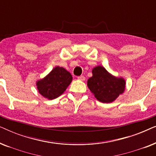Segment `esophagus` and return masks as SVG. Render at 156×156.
Listing matches in <instances>:
<instances>
[{"mask_svg": "<svg viewBox=\"0 0 156 156\" xmlns=\"http://www.w3.org/2000/svg\"><path fill=\"white\" fill-rule=\"evenodd\" d=\"M77 79H78L79 80H80V81H84V80H85V77H84V76H78Z\"/></svg>", "mask_w": 156, "mask_h": 156, "instance_id": "esophagus-1", "label": "esophagus"}]
</instances>
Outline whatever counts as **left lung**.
I'll return each mask as SVG.
<instances>
[{"mask_svg": "<svg viewBox=\"0 0 156 156\" xmlns=\"http://www.w3.org/2000/svg\"><path fill=\"white\" fill-rule=\"evenodd\" d=\"M87 87L96 99L102 103H112L125 91L126 81L109 73L102 66L92 69V76L87 81Z\"/></svg>", "mask_w": 156, "mask_h": 156, "instance_id": "obj_1", "label": "left lung"}]
</instances>
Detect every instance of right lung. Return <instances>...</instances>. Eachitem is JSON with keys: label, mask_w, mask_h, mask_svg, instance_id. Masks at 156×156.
Returning <instances> with one entry per match:
<instances>
[{"label": "right lung", "mask_w": 156, "mask_h": 156, "mask_svg": "<svg viewBox=\"0 0 156 156\" xmlns=\"http://www.w3.org/2000/svg\"><path fill=\"white\" fill-rule=\"evenodd\" d=\"M72 81V74L65 68L57 66L48 75L37 81L36 85L42 97L52 100L62 94Z\"/></svg>", "instance_id": "right-lung-1"}]
</instances>
